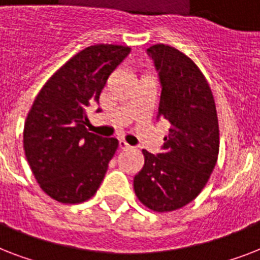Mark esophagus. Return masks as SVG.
<instances>
[{
	"label": "esophagus",
	"instance_id": "1",
	"mask_svg": "<svg viewBox=\"0 0 260 260\" xmlns=\"http://www.w3.org/2000/svg\"><path fill=\"white\" fill-rule=\"evenodd\" d=\"M118 146H120L121 150H129V148H132V147L125 142V140H120V142H118Z\"/></svg>",
	"mask_w": 260,
	"mask_h": 260
}]
</instances>
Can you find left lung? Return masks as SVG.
<instances>
[{
  "instance_id": "left-lung-1",
  "label": "left lung",
  "mask_w": 260,
  "mask_h": 260,
  "mask_svg": "<svg viewBox=\"0 0 260 260\" xmlns=\"http://www.w3.org/2000/svg\"><path fill=\"white\" fill-rule=\"evenodd\" d=\"M147 52L162 85L158 118L171 126L162 154L142 151L144 166L135 175L134 189L143 205L165 213L187 205L205 187L217 162L220 132L213 94L197 64L165 44Z\"/></svg>"
}]
</instances>
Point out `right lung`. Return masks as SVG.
<instances>
[{"mask_svg": "<svg viewBox=\"0 0 260 260\" xmlns=\"http://www.w3.org/2000/svg\"><path fill=\"white\" fill-rule=\"evenodd\" d=\"M129 52L117 44L87 47L35 98L24 124V151L42 190L55 201H87L101 185L118 142L86 129V108L98 102L109 75Z\"/></svg>", "mask_w": 260, "mask_h": 260, "instance_id": "obj_1", "label": "right lung"}]
</instances>
